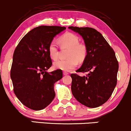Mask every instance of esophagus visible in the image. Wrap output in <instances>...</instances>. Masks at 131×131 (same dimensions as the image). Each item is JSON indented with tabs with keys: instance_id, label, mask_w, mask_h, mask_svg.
<instances>
[{
	"instance_id": "34e87169",
	"label": "esophagus",
	"mask_w": 131,
	"mask_h": 131,
	"mask_svg": "<svg viewBox=\"0 0 131 131\" xmlns=\"http://www.w3.org/2000/svg\"><path fill=\"white\" fill-rule=\"evenodd\" d=\"M68 74H69V73H68V72H67V71L63 72V75H68Z\"/></svg>"
}]
</instances>
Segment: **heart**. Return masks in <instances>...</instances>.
<instances>
[{"label":"heart","instance_id":"b5f03b06","mask_svg":"<svg viewBox=\"0 0 131 131\" xmlns=\"http://www.w3.org/2000/svg\"><path fill=\"white\" fill-rule=\"evenodd\" d=\"M61 44L70 48L68 53V60H59L53 63V68L56 70L69 71L77 67L78 61L82 62L87 55L86 47L79 43V38L77 35L71 32H67L60 38ZM49 56L51 59L55 60L58 57V50L56 42L52 40L48 47Z\"/></svg>","mask_w":131,"mask_h":131}]
</instances>
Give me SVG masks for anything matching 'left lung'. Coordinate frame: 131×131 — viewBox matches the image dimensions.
<instances>
[{
  "instance_id": "left-lung-1",
  "label": "left lung",
  "mask_w": 131,
  "mask_h": 131,
  "mask_svg": "<svg viewBox=\"0 0 131 131\" xmlns=\"http://www.w3.org/2000/svg\"><path fill=\"white\" fill-rule=\"evenodd\" d=\"M68 28L80 34L87 49L86 57L76 72L88 74H71L72 94L81 104L99 107L108 100L116 85L119 64L115 53L102 34L94 28Z\"/></svg>"
}]
</instances>
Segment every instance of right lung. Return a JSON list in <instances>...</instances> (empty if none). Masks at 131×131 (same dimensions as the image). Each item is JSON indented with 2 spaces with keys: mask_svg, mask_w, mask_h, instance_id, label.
I'll return each mask as SVG.
<instances>
[{
  "mask_svg": "<svg viewBox=\"0 0 131 131\" xmlns=\"http://www.w3.org/2000/svg\"><path fill=\"white\" fill-rule=\"evenodd\" d=\"M65 27L40 26L28 32L14 51L10 71L13 91L26 107L40 110L47 107L55 93L54 84L63 77L62 71H46L52 64L48 52L54 37Z\"/></svg>",
  "mask_w": 131,
  "mask_h": 131,
  "instance_id": "add662e5",
  "label": "right lung"
}]
</instances>
